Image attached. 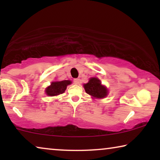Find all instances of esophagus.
I'll return each instance as SVG.
<instances>
[{"instance_id": "1", "label": "esophagus", "mask_w": 160, "mask_h": 160, "mask_svg": "<svg viewBox=\"0 0 160 160\" xmlns=\"http://www.w3.org/2000/svg\"><path fill=\"white\" fill-rule=\"evenodd\" d=\"M73 82L75 84H78V83H79V79H78V78H75V79L73 80Z\"/></svg>"}]
</instances>
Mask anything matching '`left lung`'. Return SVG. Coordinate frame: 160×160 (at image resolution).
<instances>
[{"label": "left lung", "mask_w": 160, "mask_h": 160, "mask_svg": "<svg viewBox=\"0 0 160 160\" xmlns=\"http://www.w3.org/2000/svg\"><path fill=\"white\" fill-rule=\"evenodd\" d=\"M84 87L85 92L91 95L92 98L101 99L108 95V89L101 84L100 79L98 78H89V82L84 84Z\"/></svg>", "instance_id": "left-lung-1"}]
</instances>
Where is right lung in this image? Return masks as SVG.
Segmentation results:
<instances>
[{"label":"right lung","instance_id":"1","mask_svg":"<svg viewBox=\"0 0 160 160\" xmlns=\"http://www.w3.org/2000/svg\"><path fill=\"white\" fill-rule=\"evenodd\" d=\"M71 81L64 80L61 82H53L50 86L47 87L45 92L49 96H56L62 94L65 91L67 86L71 84Z\"/></svg>","mask_w":160,"mask_h":160}]
</instances>
